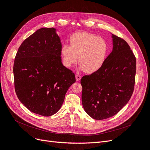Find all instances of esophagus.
I'll use <instances>...</instances> for the list:
<instances>
[{
    "label": "esophagus",
    "instance_id": "1",
    "mask_svg": "<svg viewBox=\"0 0 150 150\" xmlns=\"http://www.w3.org/2000/svg\"><path fill=\"white\" fill-rule=\"evenodd\" d=\"M75 78H76V81H80V79H81V75H79V74H76Z\"/></svg>",
    "mask_w": 150,
    "mask_h": 150
}]
</instances>
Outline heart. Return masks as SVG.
Wrapping results in <instances>:
<instances>
[{
  "label": "heart",
  "instance_id": "b5f03b06",
  "mask_svg": "<svg viewBox=\"0 0 150 150\" xmlns=\"http://www.w3.org/2000/svg\"><path fill=\"white\" fill-rule=\"evenodd\" d=\"M70 46L62 47L61 55L65 67L70 68L78 61L80 69L87 74L99 70L107 60L108 46L103 38L86 32H77L70 37Z\"/></svg>",
  "mask_w": 150,
  "mask_h": 150
}]
</instances>
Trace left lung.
<instances>
[{
  "label": "left lung",
  "instance_id": "1",
  "mask_svg": "<svg viewBox=\"0 0 150 150\" xmlns=\"http://www.w3.org/2000/svg\"><path fill=\"white\" fill-rule=\"evenodd\" d=\"M113 50L101 68L82 77L81 101L86 113L97 120L118 113L133 94L136 58L127 42L112 34Z\"/></svg>",
  "mask_w": 150,
  "mask_h": 150
}]
</instances>
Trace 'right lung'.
Masks as SVG:
<instances>
[{
	"label": "right lung",
	"mask_w": 150,
	"mask_h": 150,
	"mask_svg": "<svg viewBox=\"0 0 150 150\" xmlns=\"http://www.w3.org/2000/svg\"><path fill=\"white\" fill-rule=\"evenodd\" d=\"M62 43L54 28H41L19 47L13 64L18 98L30 112L50 117L60 110L75 74L62 63Z\"/></svg>",
	"instance_id": "right-lung-1"
}]
</instances>
